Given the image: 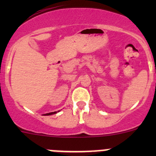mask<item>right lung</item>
<instances>
[{"label":"right lung","mask_w":156,"mask_h":156,"mask_svg":"<svg viewBox=\"0 0 156 156\" xmlns=\"http://www.w3.org/2000/svg\"><path fill=\"white\" fill-rule=\"evenodd\" d=\"M59 112V111H58ZM57 113L56 112H50V113H47V114H44V115H53V114H56Z\"/></svg>","instance_id":"add662e5"}]
</instances>
